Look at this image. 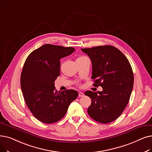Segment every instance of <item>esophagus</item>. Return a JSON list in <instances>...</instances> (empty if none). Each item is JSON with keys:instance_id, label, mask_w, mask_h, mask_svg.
Listing matches in <instances>:
<instances>
[{"instance_id": "1", "label": "esophagus", "mask_w": 152, "mask_h": 152, "mask_svg": "<svg viewBox=\"0 0 152 152\" xmlns=\"http://www.w3.org/2000/svg\"><path fill=\"white\" fill-rule=\"evenodd\" d=\"M84 96V94L83 93V92H79V94H78L79 97H83Z\"/></svg>"}]
</instances>
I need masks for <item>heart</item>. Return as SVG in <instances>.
<instances>
[{
    "label": "heart",
    "mask_w": 152,
    "mask_h": 152,
    "mask_svg": "<svg viewBox=\"0 0 152 152\" xmlns=\"http://www.w3.org/2000/svg\"><path fill=\"white\" fill-rule=\"evenodd\" d=\"M85 58L84 56H81V57H79L77 60H79V59H81V58Z\"/></svg>",
    "instance_id": "b5f03b06"
}]
</instances>
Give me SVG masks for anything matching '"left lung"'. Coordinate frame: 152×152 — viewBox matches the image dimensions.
I'll use <instances>...</instances> for the list:
<instances>
[{"label": "left lung", "instance_id": "obj_1", "mask_svg": "<svg viewBox=\"0 0 152 152\" xmlns=\"http://www.w3.org/2000/svg\"><path fill=\"white\" fill-rule=\"evenodd\" d=\"M81 50L90 58L94 86L102 91H86L91 99L88 113L94 121L108 124L123 113L129 101L134 86V74L127 58L117 48L99 46Z\"/></svg>", "mask_w": 152, "mask_h": 152}]
</instances>
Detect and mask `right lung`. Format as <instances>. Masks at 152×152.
I'll list each match as a JSON object with an SVG mask.
<instances>
[{"mask_svg": "<svg viewBox=\"0 0 152 152\" xmlns=\"http://www.w3.org/2000/svg\"><path fill=\"white\" fill-rule=\"evenodd\" d=\"M72 47L46 44L33 51L26 60L20 77L25 102L32 114L45 124L55 123L64 116L78 92L58 91L55 81L60 75V61L75 51Z\"/></svg>", "mask_w": 152, "mask_h": 152, "instance_id": "add662e5", "label": "right lung"}]
</instances>
